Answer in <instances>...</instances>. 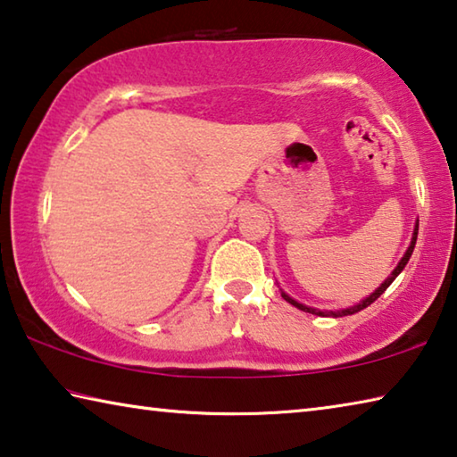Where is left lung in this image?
Instances as JSON below:
<instances>
[{
    "mask_svg": "<svg viewBox=\"0 0 457 457\" xmlns=\"http://www.w3.org/2000/svg\"><path fill=\"white\" fill-rule=\"evenodd\" d=\"M417 229H420V221H417L415 223V229H413V237H411V244H409V247H407V252H405V256L403 258H401V262H399V264H397V268L395 270H393V272H391V276L389 278H386V280L381 284V286H378V288L373 292V294H370V296H367L365 300H361V303L359 304H354V306H351V308H345V311H319V308H311V306H304V304H300V303H296V300H294V298H290L288 296V294H286V292H282V296H284V300H286V303H290L292 306H296V308H300V311H304V312H311V314H316V316H335V319H337V316H346V314H354V312H359V311H362V308H367L369 304H373L375 303V300L378 298V296H381V294L386 290V288H389V286H391V282L393 280H395V278L401 274V270H403L405 266H407V262H409V258H411V253H413V247H415V242H417Z\"/></svg>",
    "mask_w": 457,
    "mask_h": 457,
    "instance_id": "8db88e82",
    "label": "left lung"
}]
</instances>
